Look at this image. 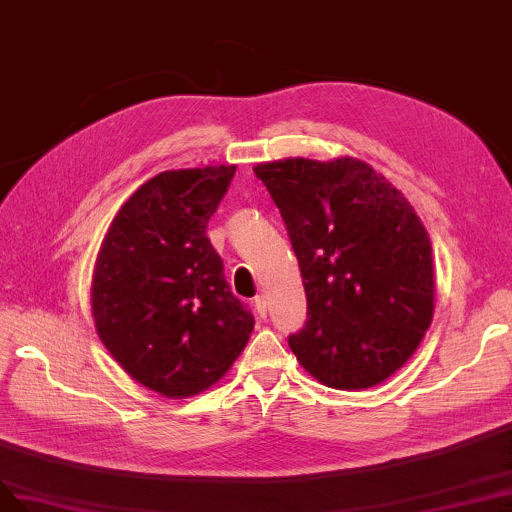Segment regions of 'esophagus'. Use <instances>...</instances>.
I'll return each mask as SVG.
<instances>
[{
	"label": "esophagus",
	"instance_id": "34e87169",
	"mask_svg": "<svg viewBox=\"0 0 512 512\" xmlns=\"http://www.w3.org/2000/svg\"><path fill=\"white\" fill-rule=\"evenodd\" d=\"M255 308H257V314H259L261 318H266V316H268V299L263 297V295H259V297L255 299Z\"/></svg>",
	"mask_w": 512,
	"mask_h": 512
}]
</instances>
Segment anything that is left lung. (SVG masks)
Returning a JSON list of instances; mask_svg holds the SVG:
<instances>
[{
    "instance_id": "1",
    "label": "left lung",
    "mask_w": 512,
    "mask_h": 512,
    "mask_svg": "<svg viewBox=\"0 0 512 512\" xmlns=\"http://www.w3.org/2000/svg\"><path fill=\"white\" fill-rule=\"evenodd\" d=\"M255 175L287 223L308 297L289 346L316 382L365 390L418 350L434 314L432 244L401 189L371 164L261 162Z\"/></svg>"
}]
</instances>
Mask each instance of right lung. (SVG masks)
I'll list each match as a JSON object with an SVG mask.
<instances>
[{"instance_id": "obj_1", "label": "right lung", "mask_w": 512, "mask_h": 512, "mask_svg": "<svg viewBox=\"0 0 512 512\" xmlns=\"http://www.w3.org/2000/svg\"><path fill=\"white\" fill-rule=\"evenodd\" d=\"M234 173L219 164L151 177L113 217L94 261L99 339L132 380L168 399L215 386L255 327L206 238Z\"/></svg>"}]
</instances>
